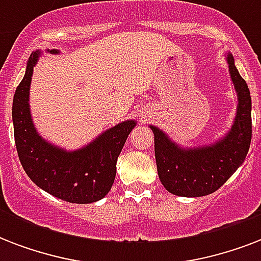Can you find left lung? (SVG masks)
Masks as SVG:
<instances>
[{
  "label": "left lung",
  "instance_id": "8db88e82",
  "mask_svg": "<svg viewBox=\"0 0 261 261\" xmlns=\"http://www.w3.org/2000/svg\"><path fill=\"white\" fill-rule=\"evenodd\" d=\"M231 83L237 93V111L230 130L214 142L181 146L157 126L154 153L159 177L168 192L186 198L206 196L218 190L247 157L252 138V100L245 80L240 75L230 53L226 54Z\"/></svg>",
  "mask_w": 261,
  "mask_h": 261
}]
</instances>
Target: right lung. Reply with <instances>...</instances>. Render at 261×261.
Returning <instances> with one entry per match:
<instances>
[{"instance_id":"obj_1","label":"right lung","mask_w":261,"mask_h":261,"mask_svg":"<svg viewBox=\"0 0 261 261\" xmlns=\"http://www.w3.org/2000/svg\"><path fill=\"white\" fill-rule=\"evenodd\" d=\"M46 51L59 54V50ZM40 54V50L31 54L25 74L14 92L12 120L20 163L28 177L55 198L77 204L97 202L114 184L116 161L137 120L118 123L75 150L48 142L36 130L30 108L31 81Z\"/></svg>"}]
</instances>
